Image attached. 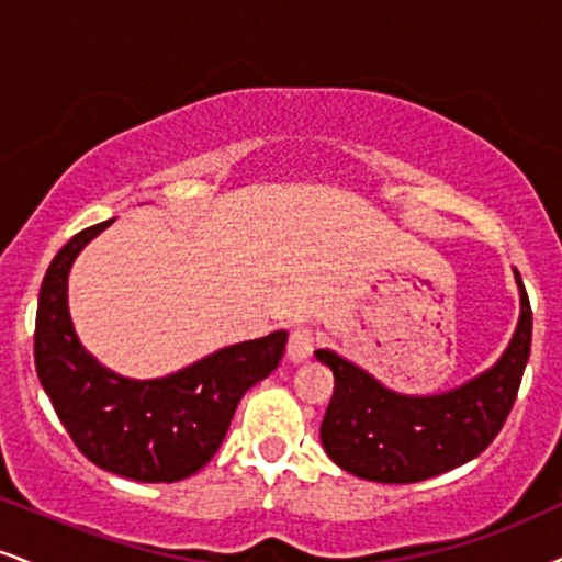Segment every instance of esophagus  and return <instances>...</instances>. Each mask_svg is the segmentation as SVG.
Wrapping results in <instances>:
<instances>
[{
  "label": "esophagus",
  "instance_id": "obj_1",
  "mask_svg": "<svg viewBox=\"0 0 562 562\" xmlns=\"http://www.w3.org/2000/svg\"><path fill=\"white\" fill-rule=\"evenodd\" d=\"M313 346H315V338H313V330L310 328H294L292 336H289V346H286V357L289 362L300 364L313 355Z\"/></svg>",
  "mask_w": 562,
  "mask_h": 562
}]
</instances>
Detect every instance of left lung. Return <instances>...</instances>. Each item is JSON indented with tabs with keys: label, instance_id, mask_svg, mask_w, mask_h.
<instances>
[{
	"label": "left lung",
	"instance_id": "obj_1",
	"mask_svg": "<svg viewBox=\"0 0 562 562\" xmlns=\"http://www.w3.org/2000/svg\"><path fill=\"white\" fill-rule=\"evenodd\" d=\"M521 315L501 359L480 375L432 396H408L330 349L317 362L334 372L321 440L344 472L380 484H412L476 459L514 408L531 351V307L514 268Z\"/></svg>",
	"mask_w": 562,
	"mask_h": 562
}]
</instances>
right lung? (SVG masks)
Segmentation results:
<instances>
[{"label": "right lung", "instance_id": "1", "mask_svg": "<svg viewBox=\"0 0 562 562\" xmlns=\"http://www.w3.org/2000/svg\"><path fill=\"white\" fill-rule=\"evenodd\" d=\"M112 221L75 234L48 266L36 313V372L88 461L135 482H179L213 459L245 393L276 370L286 330L224 346L154 380L103 367L75 334L67 304L72 262Z\"/></svg>", "mask_w": 562, "mask_h": 562}]
</instances>
